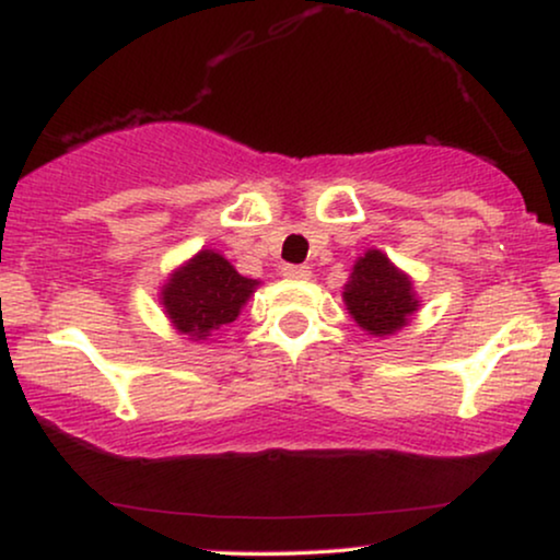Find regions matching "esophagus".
Masks as SVG:
<instances>
[{
	"instance_id": "obj_1",
	"label": "esophagus",
	"mask_w": 560,
	"mask_h": 560,
	"mask_svg": "<svg viewBox=\"0 0 560 560\" xmlns=\"http://www.w3.org/2000/svg\"><path fill=\"white\" fill-rule=\"evenodd\" d=\"M282 275H285L288 280H308V278H312V267H306V265H285V267H282Z\"/></svg>"
}]
</instances>
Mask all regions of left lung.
<instances>
[{
	"mask_svg": "<svg viewBox=\"0 0 560 560\" xmlns=\"http://www.w3.org/2000/svg\"><path fill=\"white\" fill-rule=\"evenodd\" d=\"M342 301L358 327L374 337L395 335L420 306L410 278L378 248H369L358 257Z\"/></svg>",
	"mask_w": 560,
	"mask_h": 560,
	"instance_id": "left-lung-1",
	"label": "left lung"
}]
</instances>
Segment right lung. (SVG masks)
I'll return each mask as SVG.
<instances>
[{
  "label": "right lung",
  "instance_id": "right-lung-1",
  "mask_svg": "<svg viewBox=\"0 0 560 560\" xmlns=\"http://www.w3.org/2000/svg\"><path fill=\"white\" fill-rule=\"evenodd\" d=\"M257 285V280L238 275L223 254L202 248L171 275L161 303L178 332L189 340H207L220 327L236 322Z\"/></svg>",
  "mask_w": 560,
  "mask_h": 560
}]
</instances>
